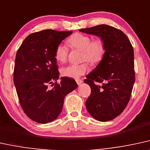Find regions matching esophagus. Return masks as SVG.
I'll return each mask as SVG.
<instances>
[{
	"mask_svg": "<svg viewBox=\"0 0 150 150\" xmlns=\"http://www.w3.org/2000/svg\"><path fill=\"white\" fill-rule=\"evenodd\" d=\"M75 81H76L77 84H78V85H79L80 84H81V83H82V80H81V79H75Z\"/></svg>",
	"mask_w": 150,
	"mask_h": 150,
	"instance_id": "obj_1",
	"label": "esophagus"
}]
</instances>
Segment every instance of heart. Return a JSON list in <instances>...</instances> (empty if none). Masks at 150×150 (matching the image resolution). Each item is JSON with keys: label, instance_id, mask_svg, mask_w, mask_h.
Returning a JSON list of instances; mask_svg holds the SVG:
<instances>
[{"label": "heart", "instance_id": "obj_1", "mask_svg": "<svg viewBox=\"0 0 150 150\" xmlns=\"http://www.w3.org/2000/svg\"><path fill=\"white\" fill-rule=\"evenodd\" d=\"M67 42L72 48L81 51V60L88 62L91 65H96L103 59L106 53L105 42L101 38L92 39L90 36L80 33L73 34ZM69 50L66 45L59 44L54 51V57L58 62L64 63L68 59ZM86 63L70 64L62 68L61 74L64 77L78 78L88 71Z\"/></svg>", "mask_w": 150, "mask_h": 150}]
</instances>
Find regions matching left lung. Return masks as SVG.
I'll return each instance as SVG.
<instances>
[{
  "label": "left lung",
  "mask_w": 150,
  "mask_h": 150,
  "mask_svg": "<svg viewBox=\"0 0 150 150\" xmlns=\"http://www.w3.org/2000/svg\"><path fill=\"white\" fill-rule=\"evenodd\" d=\"M79 31L99 36L105 42L103 59L84 81L91 89L86 101L88 112L99 121L111 120L130 100L135 81L133 47L125 34L112 26L99 25Z\"/></svg>",
  "instance_id": "1"
}]
</instances>
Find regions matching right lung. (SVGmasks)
<instances>
[{"mask_svg": "<svg viewBox=\"0 0 150 150\" xmlns=\"http://www.w3.org/2000/svg\"><path fill=\"white\" fill-rule=\"evenodd\" d=\"M72 31L44 30L30 34L16 52L14 83L21 107L31 120L51 122L62 112L65 96L77 88L73 79H59L56 47ZM54 86L52 89L49 86Z\"/></svg>", "mask_w": 150, "mask_h": 150, "instance_id": "1", "label": "right lung"}]
</instances>
